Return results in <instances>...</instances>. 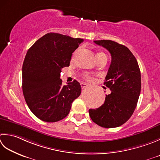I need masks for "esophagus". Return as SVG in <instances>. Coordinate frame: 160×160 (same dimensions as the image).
I'll list each match as a JSON object with an SVG mask.
<instances>
[{"mask_svg":"<svg viewBox=\"0 0 160 160\" xmlns=\"http://www.w3.org/2000/svg\"><path fill=\"white\" fill-rule=\"evenodd\" d=\"M81 85V87H82V89H84L85 87H87V86H88V84L87 83H85V82H82L80 84Z\"/></svg>","mask_w":160,"mask_h":160,"instance_id":"34e87169","label":"esophagus"}]
</instances>
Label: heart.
<instances>
[{"mask_svg": "<svg viewBox=\"0 0 160 160\" xmlns=\"http://www.w3.org/2000/svg\"><path fill=\"white\" fill-rule=\"evenodd\" d=\"M104 56H106L105 53H103V52H98V53H97V54H96V58H97V59H98L101 58H102V57H104ZM83 77H84V78H85V79L88 80H91V76H89L88 74H84V76H83Z\"/></svg>", "mask_w": 160, "mask_h": 160, "instance_id": "1", "label": "heart"}]
</instances>
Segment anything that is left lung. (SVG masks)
Here are the masks:
<instances>
[{
  "label": "left lung",
  "mask_w": 160,
  "mask_h": 160,
  "mask_svg": "<svg viewBox=\"0 0 160 160\" xmlns=\"http://www.w3.org/2000/svg\"><path fill=\"white\" fill-rule=\"evenodd\" d=\"M110 52L112 61L104 84L111 93L97 109H90L92 120L102 128L121 126L132 115L141 92L138 63L126 46L111 40L93 41Z\"/></svg>",
  "instance_id": "1"
}]
</instances>
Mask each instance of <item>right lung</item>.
Masks as SVG:
<instances>
[{
  "instance_id": "right-lung-1",
  "label": "right lung",
  "mask_w": 160,
  "mask_h": 160,
  "mask_svg": "<svg viewBox=\"0 0 160 160\" xmlns=\"http://www.w3.org/2000/svg\"><path fill=\"white\" fill-rule=\"evenodd\" d=\"M82 39L50 32L30 47L22 68V89L31 112L40 120L57 122L68 114L72 102L79 97L81 86L76 80L62 85V68Z\"/></svg>"
}]
</instances>
